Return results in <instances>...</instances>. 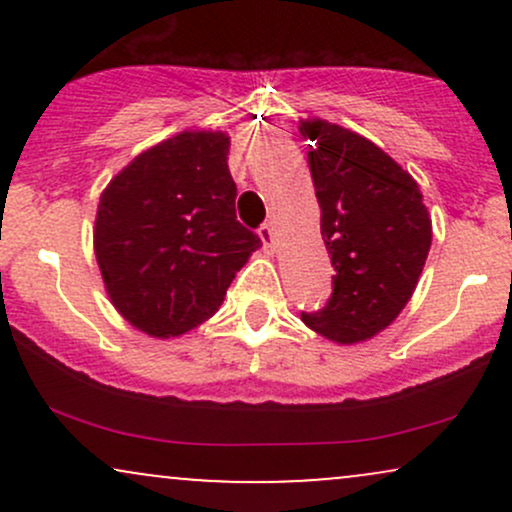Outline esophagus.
I'll list each match as a JSON object with an SVG mask.
<instances>
[{
	"instance_id": "esophagus-1",
	"label": "esophagus",
	"mask_w": 512,
	"mask_h": 512,
	"mask_svg": "<svg viewBox=\"0 0 512 512\" xmlns=\"http://www.w3.org/2000/svg\"><path fill=\"white\" fill-rule=\"evenodd\" d=\"M257 233H260L264 248H274V228H272V223H262V226L257 228Z\"/></svg>"
}]
</instances>
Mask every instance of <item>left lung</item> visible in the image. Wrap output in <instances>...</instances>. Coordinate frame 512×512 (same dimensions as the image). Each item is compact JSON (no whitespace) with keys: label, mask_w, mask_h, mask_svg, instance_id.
Listing matches in <instances>:
<instances>
[{"label":"left lung","mask_w":512,"mask_h":512,"mask_svg":"<svg viewBox=\"0 0 512 512\" xmlns=\"http://www.w3.org/2000/svg\"><path fill=\"white\" fill-rule=\"evenodd\" d=\"M320 231L334 267L325 308L303 322L337 344L385 330L419 284L431 250V216L419 185L383 149L325 120L301 122Z\"/></svg>","instance_id":"1"}]
</instances>
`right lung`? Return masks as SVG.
Segmentation results:
<instances>
[{"instance_id":"add662e5","label":"right lung","mask_w":512,"mask_h":512,"mask_svg":"<svg viewBox=\"0 0 512 512\" xmlns=\"http://www.w3.org/2000/svg\"><path fill=\"white\" fill-rule=\"evenodd\" d=\"M223 132H182L117 173L98 204L93 248L110 301L151 337H175L219 310L262 245L236 219Z\"/></svg>"}]
</instances>
